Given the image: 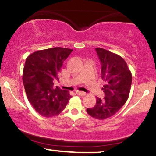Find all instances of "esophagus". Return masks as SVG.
Listing matches in <instances>:
<instances>
[{"instance_id":"obj_1","label":"esophagus","mask_w":156,"mask_h":156,"mask_svg":"<svg viewBox=\"0 0 156 156\" xmlns=\"http://www.w3.org/2000/svg\"><path fill=\"white\" fill-rule=\"evenodd\" d=\"M76 94H78V95H80V96H85L86 93L83 92H80V91H76Z\"/></svg>"}]
</instances>
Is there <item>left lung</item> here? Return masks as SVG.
I'll return each mask as SVG.
<instances>
[{"label": "left lung", "instance_id": "left-lung-1", "mask_svg": "<svg viewBox=\"0 0 156 156\" xmlns=\"http://www.w3.org/2000/svg\"><path fill=\"white\" fill-rule=\"evenodd\" d=\"M101 62V78L105 81L102 89L103 99L96 98V104L87 112L91 117L103 120L112 117L126 103L129 97L132 74L120 55L101 48H95Z\"/></svg>", "mask_w": 156, "mask_h": 156}]
</instances>
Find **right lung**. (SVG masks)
Wrapping results in <instances>:
<instances>
[{"instance_id": "add662e5", "label": "right lung", "mask_w": 156, "mask_h": 156, "mask_svg": "<svg viewBox=\"0 0 156 156\" xmlns=\"http://www.w3.org/2000/svg\"><path fill=\"white\" fill-rule=\"evenodd\" d=\"M73 50L52 48L34 52L26 58L23 81L28 101L44 117L58 115L71 98L69 92L53 87L64 62Z\"/></svg>"}]
</instances>
